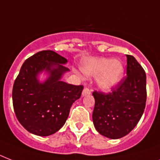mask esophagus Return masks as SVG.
I'll return each instance as SVG.
<instances>
[{
    "label": "esophagus",
    "mask_w": 160,
    "mask_h": 160,
    "mask_svg": "<svg viewBox=\"0 0 160 160\" xmlns=\"http://www.w3.org/2000/svg\"><path fill=\"white\" fill-rule=\"evenodd\" d=\"M91 94V90L88 88H84V90L82 91V96H86V95H89Z\"/></svg>",
    "instance_id": "34e87169"
}]
</instances>
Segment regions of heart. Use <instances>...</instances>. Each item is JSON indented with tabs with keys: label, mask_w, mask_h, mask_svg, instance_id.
Listing matches in <instances>:
<instances>
[{
	"label": "heart",
	"mask_w": 160,
	"mask_h": 160,
	"mask_svg": "<svg viewBox=\"0 0 160 160\" xmlns=\"http://www.w3.org/2000/svg\"><path fill=\"white\" fill-rule=\"evenodd\" d=\"M81 70L88 76H97L100 90L109 91L116 86L124 75V66L118 60L105 57H89L83 60Z\"/></svg>",
	"instance_id": "1"
}]
</instances>
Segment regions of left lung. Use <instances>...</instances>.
<instances>
[{"instance_id":"1","label":"left lung","mask_w":160,"mask_h":160,"mask_svg":"<svg viewBox=\"0 0 160 160\" xmlns=\"http://www.w3.org/2000/svg\"><path fill=\"white\" fill-rule=\"evenodd\" d=\"M127 75L110 93L94 91L92 119L101 135L116 139L128 134L144 113L146 103V75L134 56L126 55Z\"/></svg>"}]
</instances>
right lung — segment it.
Instances as JSON below:
<instances>
[{
	"mask_svg": "<svg viewBox=\"0 0 160 160\" xmlns=\"http://www.w3.org/2000/svg\"><path fill=\"white\" fill-rule=\"evenodd\" d=\"M67 60L53 51H42L23 63L12 90L14 111L18 121L30 133L39 136L55 134L65 124L70 107L80 99L83 85L61 80L69 71ZM42 72L48 77L43 82Z\"/></svg>",
	"mask_w": 160,
	"mask_h": 160,
	"instance_id": "add662e5",
	"label": "right lung"
}]
</instances>
